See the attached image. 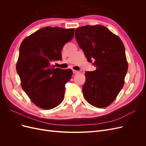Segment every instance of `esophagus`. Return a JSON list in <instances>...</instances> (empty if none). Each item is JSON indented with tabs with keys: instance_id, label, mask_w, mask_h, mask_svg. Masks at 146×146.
Masks as SVG:
<instances>
[{
	"instance_id": "1",
	"label": "esophagus",
	"mask_w": 146,
	"mask_h": 146,
	"mask_svg": "<svg viewBox=\"0 0 146 146\" xmlns=\"http://www.w3.org/2000/svg\"><path fill=\"white\" fill-rule=\"evenodd\" d=\"M73 73L75 74H77L79 73V71H78V70H73Z\"/></svg>"
}]
</instances>
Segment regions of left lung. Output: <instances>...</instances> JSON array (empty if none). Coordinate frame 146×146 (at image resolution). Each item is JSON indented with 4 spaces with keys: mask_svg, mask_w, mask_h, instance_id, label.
<instances>
[{
    "mask_svg": "<svg viewBox=\"0 0 146 146\" xmlns=\"http://www.w3.org/2000/svg\"><path fill=\"white\" fill-rule=\"evenodd\" d=\"M75 36L88 61H94L96 68L85 74L83 96L94 107H107L124 85L128 63L123 44L120 38L101 25L78 27Z\"/></svg>",
    "mask_w": 146,
    "mask_h": 146,
    "instance_id": "8db88e82",
    "label": "left lung"
}]
</instances>
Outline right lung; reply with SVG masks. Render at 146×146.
I'll list each match as a JSON object with an SVG mask.
<instances>
[{
    "mask_svg": "<svg viewBox=\"0 0 146 146\" xmlns=\"http://www.w3.org/2000/svg\"><path fill=\"white\" fill-rule=\"evenodd\" d=\"M74 30L44 27L26 37L20 46L16 70L21 86L42 109L54 108L63 100L65 84L71 78L72 70L55 68L51 63L61 60V50L74 38Z\"/></svg>",
    "mask_w": 146,
    "mask_h": 146,
    "instance_id": "obj_1",
    "label": "right lung"
}]
</instances>
